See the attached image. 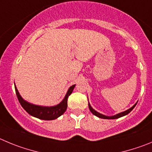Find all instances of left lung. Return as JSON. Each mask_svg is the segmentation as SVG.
Returning <instances> with one entry per match:
<instances>
[{
    "instance_id": "obj_1",
    "label": "left lung",
    "mask_w": 152,
    "mask_h": 152,
    "mask_svg": "<svg viewBox=\"0 0 152 152\" xmlns=\"http://www.w3.org/2000/svg\"><path fill=\"white\" fill-rule=\"evenodd\" d=\"M136 105H137V103H136V104L134 105V106H132L131 108L129 109V110H127V111H124V112H123V113H118V114L115 115H113V116H106V115H102V114H100V113H97V112H96L95 110H93V109H92V107L90 106V104H89V103H88V107H89V110H90V111L91 112V113H93V114L94 115L97 116V117L100 118H104V119H115V118H118L122 117V116H124V115H126L128 114V113H130V112H131L132 110H133V109H134V107H135Z\"/></svg>"
}]
</instances>
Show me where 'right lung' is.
Here are the masks:
<instances>
[{"label": "right lung", "mask_w": 152, "mask_h": 152, "mask_svg": "<svg viewBox=\"0 0 152 152\" xmlns=\"http://www.w3.org/2000/svg\"><path fill=\"white\" fill-rule=\"evenodd\" d=\"M74 87L75 85H73V86L69 88L64 99L58 105L55 106H50V107L36 106V105H33L31 103H28V102H26L22 99V97H21L19 93H18L16 87H15V94H16V96L18 97V100L20 103L21 106L23 107L24 110L28 114L32 116H34L37 118L42 119V120H54V119H56L57 118H58L59 116L63 115L64 112L66 111V108H67L68 97L71 94Z\"/></svg>", "instance_id": "obj_1"}]
</instances>
